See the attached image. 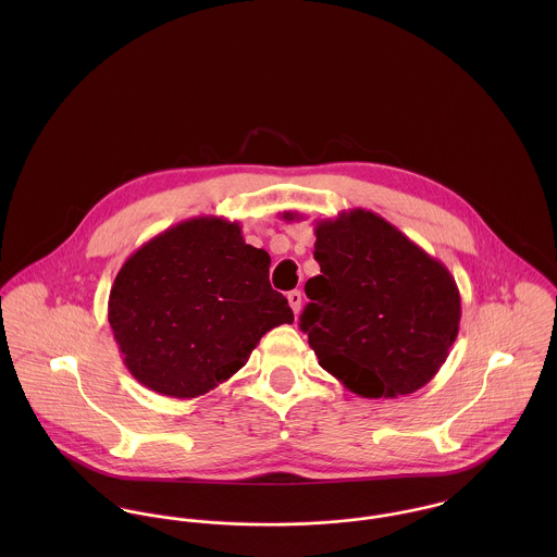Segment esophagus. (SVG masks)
<instances>
[{"mask_svg":"<svg viewBox=\"0 0 557 557\" xmlns=\"http://www.w3.org/2000/svg\"><path fill=\"white\" fill-rule=\"evenodd\" d=\"M287 300H289V307L294 309V313L298 315V311H300V307H302V294H300L298 289H294V292L287 294Z\"/></svg>","mask_w":557,"mask_h":557,"instance_id":"obj_1","label":"esophagus"}]
</instances>
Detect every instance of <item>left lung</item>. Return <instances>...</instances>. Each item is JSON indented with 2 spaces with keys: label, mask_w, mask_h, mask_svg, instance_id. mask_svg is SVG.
Returning a JSON list of instances; mask_svg holds the SVG:
<instances>
[{
  "label": "left lung",
  "mask_w": 557,
  "mask_h": 557,
  "mask_svg": "<svg viewBox=\"0 0 557 557\" xmlns=\"http://www.w3.org/2000/svg\"><path fill=\"white\" fill-rule=\"evenodd\" d=\"M315 238L321 274L305 285L311 302L300 327L319 367L358 397L426 386L459 334L455 276L371 210L318 221Z\"/></svg>",
  "instance_id": "obj_1"
}]
</instances>
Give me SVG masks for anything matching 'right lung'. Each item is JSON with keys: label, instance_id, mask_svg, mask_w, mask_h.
Masks as SVG:
<instances>
[{"label": "right lung", "instance_id": "add662e5", "mask_svg": "<svg viewBox=\"0 0 557 557\" xmlns=\"http://www.w3.org/2000/svg\"><path fill=\"white\" fill-rule=\"evenodd\" d=\"M268 272L270 255L223 216L182 221L139 246L109 294V323L131 375L171 398L227 382L265 332L294 323Z\"/></svg>", "mask_w": 557, "mask_h": 557}]
</instances>
